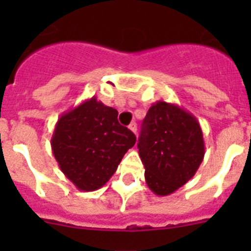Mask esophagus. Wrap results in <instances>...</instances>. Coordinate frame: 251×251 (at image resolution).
<instances>
[{
  "label": "esophagus",
  "mask_w": 251,
  "mask_h": 251,
  "mask_svg": "<svg viewBox=\"0 0 251 251\" xmlns=\"http://www.w3.org/2000/svg\"><path fill=\"white\" fill-rule=\"evenodd\" d=\"M128 128H129V129L132 130V132L134 133V134H137V124L134 123V122H132V123H130L129 126H128Z\"/></svg>",
  "instance_id": "esophagus-1"
}]
</instances>
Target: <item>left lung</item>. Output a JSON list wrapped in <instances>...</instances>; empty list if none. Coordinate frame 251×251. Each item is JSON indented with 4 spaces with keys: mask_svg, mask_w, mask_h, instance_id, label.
<instances>
[{
    "mask_svg": "<svg viewBox=\"0 0 251 251\" xmlns=\"http://www.w3.org/2000/svg\"><path fill=\"white\" fill-rule=\"evenodd\" d=\"M146 183L167 196L195 176L205 156L202 129L195 115L177 104L158 100L148 109L138 139Z\"/></svg>",
    "mask_w": 251,
    "mask_h": 251,
    "instance_id": "1",
    "label": "left lung"
}]
</instances>
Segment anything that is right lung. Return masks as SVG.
<instances>
[{
  "label": "right lung",
  "mask_w": 251,
  "mask_h": 251,
  "mask_svg": "<svg viewBox=\"0 0 251 251\" xmlns=\"http://www.w3.org/2000/svg\"><path fill=\"white\" fill-rule=\"evenodd\" d=\"M117 117V109L93 97L57 119L51 150L61 172L77 190L103 187L136 143V136Z\"/></svg>",
  "instance_id": "obj_1"
}]
</instances>
